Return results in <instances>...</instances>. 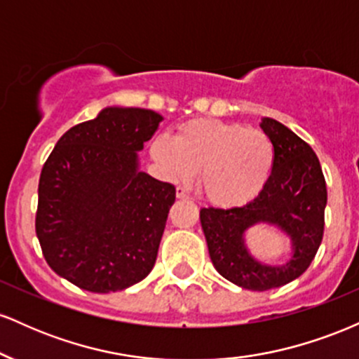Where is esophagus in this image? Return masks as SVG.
I'll return each instance as SVG.
<instances>
[{
	"label": "esophagus",
	"instance_id": "esophagus-1",
	"mask_svg": "<svg viewBox=\"0 0 359 359\" xmlns=\"http://www.w3.org/2000/svg\"><path fill=\"white\" fill-rule=\"evenodd\" d=\"M175 196H177V199H189V192L185 191L184 187H177L175 189Z\"/></svg>",
	"mask_w": 359,
	"mask_h": 359
}]
</instances>
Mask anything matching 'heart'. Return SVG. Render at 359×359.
<instances>
[{
  "instance_id": "obj_1",
  "label": "heart",
  "mask_w": 359,
  "mask_h": 359,
  "mask_svg": "<svg viewBox=\"0 0 359 359\" xmlns=\"http://www.w3.org/2000/svg\"><path fill=\"white\" fill-rule=\"evenodd\" d=\"M151 156L170 180L199 172L201 192L217 208H240L262 194L275 163L269 135L243 123L194 119L151 143Z\"/></svg>"
}]
</instances>
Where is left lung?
Masks as SVG:
<instances>
[{"mask_svg": "<svg viewBox=\"0 0 359 359\" xmlns=\"http://www.w3.org/2000/svg\"><path fill=\"white\" fill-rule=\"evenodd\" d=\"M262 130L275 147V163L262 194L241 208L201 209L209 257L219 273L248 290H270L299 278L311 265L324 234L327 189L311 145L277 119ZM258 222L275 224L291 236L292 257L280 267L263 266L248 253L244 231Z\"/></svg>", "mask_w": 359, "mask_h": 359, "instance_id": "left-lung-1", "label": "left lung"}]
</instances>
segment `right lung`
Masks as SVG:
<instances>
[{"label":"right lung","instance_id":"add662e5","mask_svg":"<svg viewBox=\"0 0 359 359\" xmlns=\"http://www.w3.org/2000/svg\"><path fill=\"white\" fill-rule=\"evenodd\" d=\"M162 119L106 108L65 131L43 163L36 238L48 266L74 285L108 294L154 269L175 187L140 172L137 151Z\"/></svg>","mask_w":359,"mask_h":359}]
</instances>
